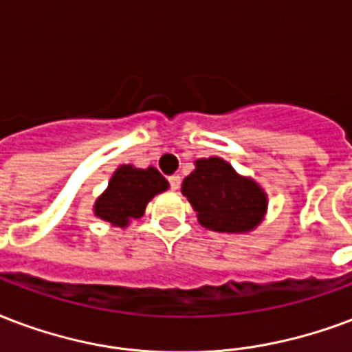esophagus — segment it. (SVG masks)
Wrapping results in <instances>:
<instances>
[{"instance_id": "esophagus-1", "label": "esophagus", "mask_w": 352, "mask_h": 352, "mask_svg": "<svg viewBox=\"0 0 352 352\" xmlns=\"http://www.w3.org/2000/svg\"><path fill=\"white\" fill-rule=\"evenodd\" d=\"M168 181H170V186L173 188V190H179V186H181V177H179V175H171L170 179H168Z\"/></svg>"}]
</instances>
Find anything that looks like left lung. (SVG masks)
Instances as JSON below:
<instances>
[{
	"label": "left lung",
	"mask_w": 352,
	"mask_h": 352,
	"mask_svg": "<svg viewBox=\"0 0 352 352\" xmlns=\"http://www.w3.org/2000/svg\"><path fill=\"white\" fill-rule=\"evenodd\" d=\"M182 194L197 212L201 225L218 232H248L264 216V192L251 179L236 175L221 158H203L182 181Z\"/></svg>",
	"instance_id": "left-lung-1"
}]
</instances>
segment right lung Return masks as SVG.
Returning a JSON list of instances; mask_svg holds the SVG:
<instances>
[{"instance_id": "right-lung-1", "label": "right lung", "mask_w": 352, "mask_h": 352, "mask_svg": "<svg viewBox=\"0 0 352 352\" xmlns=\"http://www.w3.org/2000/svg\"><path fill=\"white\" fill-rule=\"evenodd\" d=\"M168 181L155 168L138 170L133 166L118 168L109 188L96 203V216L118 227L140 218L146 205L160 192L168 190Z\"/></svg>"}]
</instances>
